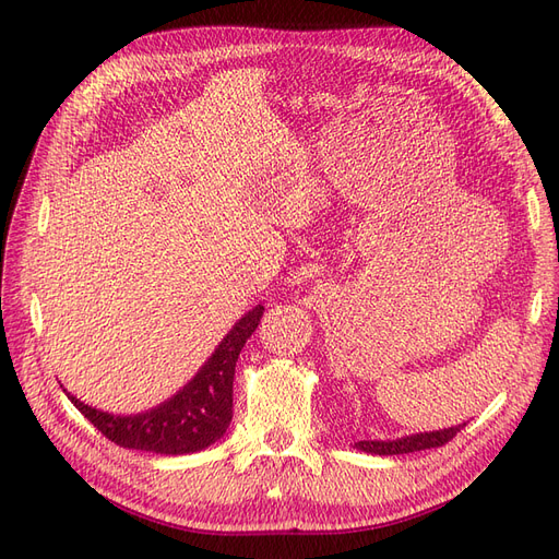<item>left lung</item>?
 <instances>
[{
	"mask_svg": "<svg viewBox=\"0 0 559 559\" xmlns=\"http://www.w3.org/2000/svg\"><path fill=\"white\" fill-rule=\"evenodd\" d=\"M466 423L457 427H448L439 431H425V435H413L404 439H394V441H357L355 448L365 450V453L371 455H404V453H416V450H427V448H439L445 445L448 441H453L457 437V431L464 429Z\"/></svg>",
	"mask_w": 559,
	"mask_h": 559,
	"instance_id": "left-lung-1",
	"label": "left lung"
}]
</instances>
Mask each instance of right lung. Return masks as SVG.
<instances>
[{"label": "right lung", "mask_w": 559, "mask_h": 559, "mask_svg": "<svg viewBox=\"0 0 559 559\" xmlns=\"http://www.w3.org/2000/svg\"><path fill=\"white\" fill-rule=\"evenodd\" d=\"M262 311L264 306L260 304L248 311L192 381L153 411L122 418L87 406L71 394L67 397L116 445L159 455H186L204 450L218 441L231 423L234 367L246 341L258 330Z\"/></svg>", "instance_id": "obj_1"}]
</instances>
